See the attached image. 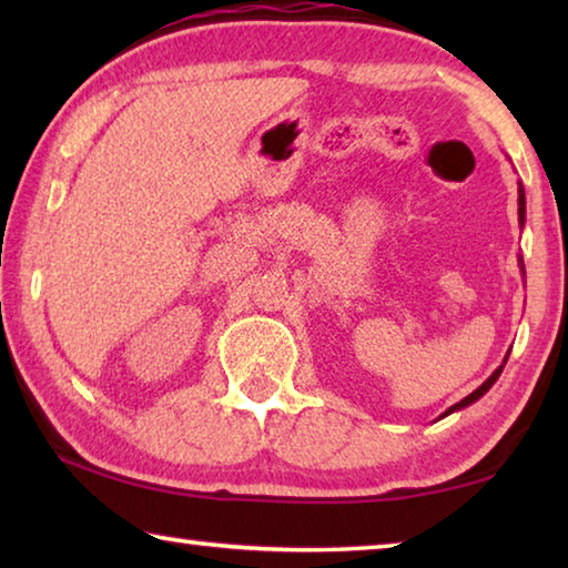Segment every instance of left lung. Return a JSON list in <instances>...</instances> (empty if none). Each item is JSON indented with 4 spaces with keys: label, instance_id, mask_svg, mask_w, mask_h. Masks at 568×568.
Here are the masks:
<instances>
[{
    "label": "left lung",
    "instance_id": "left-lung-1",
    "mask_svg": "<svg viewBox=\"0 0 568 568\" xmlns=\"http://www.w3.org/2000/svg\"><path fill=\"white\" fill-rule=\"evenodd\" d=\"M524 220H526V195H524V187L518 185V223L524 225ZM518 261H521V257H518ZM521 267H524V261H521ZM504 365H506V361H504ZM504 365H498V368L491 373V378H486V383H480V386L470 393V396H466L464 400H458L456 406H450L444 416H448V413H454V410H460V408H466V406H470V403L474 400H478L480 396H484V393L494 386V383L498 381V376H501V371H504Z\"/></svg>",
    "mask_w": 568,
    "mask_h": 568
}]
</instances>
